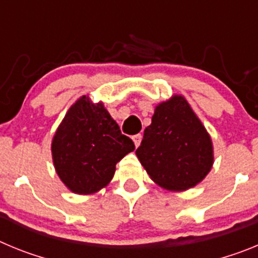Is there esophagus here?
<instances>
[{
	"label": "esophagus",
	"mask_w": 258,
	"mask_h": 258,
	"mask_svg": "<svg viewBox=\"0 0 258 258\" xmlns=\"http://www.w3.org/2000/svg\"><path fill=\"white\" fill-rule=\"evenodd\" d=\"M132 140H133L136 147H138V146L141 145V141H142V136H141V134H136V136L132 137Z\"/></svg>",
	"instance_id": "1"
}]
</instances>
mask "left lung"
I'll return each instance as SVG.
<instances>
[{"label":"left lung","mask_w":258,"mask_h":258,"mask_svg":"<svg viewBox=\"0 0 258 258\" xmlns=\"http://www.w3.org/2000/svg\"><path fill=\"white\" fill-rule=\"evenodd\" d=\"M136 154L150 178L169 191L197 186L214 161L211 136L181 94L155 107Z\"/></svg>","instance_id":"1"}]
</instances>
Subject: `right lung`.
<instances>
[{
    "mask_svg": "<svg viewBox=\"0 0 258 258\" xmlns=\"http://www.w3.org/2000/svg\"><path fill=\"white\" fill-rule=\"evenodd\" d=\"M102 102L80 97L52 137L51 155L56 174L75 194L98 192L111 182L116 164L134 151Z\"/></svg>",
    "mask_w": 258,
    "mask_h": 258,
    "instance_id": "right-lung-1",
    "label": "right lung"
}]
</instances>
